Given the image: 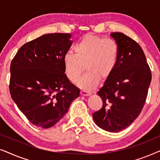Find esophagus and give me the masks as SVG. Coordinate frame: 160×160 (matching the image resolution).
<instances>
[{
	"mask_svg": "<svg viewBox=\"0 0 160 160\" xmlns=\"http://www.w3.org/2000/svg\"><path fill=\"white\" fill-rule=\"evenodd\" d=\"M81 95L82 96H89L91 95V93L89 92H87L85 90H82L81 91Z\"/></svg>",
	"mask_w": 160,
	"mask_h": 160,
	"instance_id": "1",
	"label": "esophagus"
}]
</instances>
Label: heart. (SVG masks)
<instances>
[{
	"label": "heart",
	"mask_w": 160,
	"mask_h": 160,
	"mask_svg": "<svg viewBox=\"0 0 160 160\" xmlns=\"http://www.w3.org/2000/svg\"><path fill=\"white\" fill-rule=\"evenodd\" d=\"M75 54L67 52L62 58L64 72L73 83L79 78L84 65L87 73L78 82L85 90L95 89L100 79L106 81L112 75L119 61V48L111 38L86 35L74 47Z\"/></svg>",
	"instance_id": "obj_1"
}]
</instances>
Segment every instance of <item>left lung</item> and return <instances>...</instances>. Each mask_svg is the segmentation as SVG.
<instances>
[{"label":"left lung","mask_w":160,"mask_h":160,"mask_svg":"<svg viewBox=\"0 0 160 160\" xmlns=\"http://www.w3.org/2000/svg\"><path fill=\"white\" fill-rule=\"evenodd\" d=\"M119 48L114 71L98 92L102 107L92 114L102 130L119 132L130 126L141 113L147 97L152 73L140 45L122 32H112Z\"/></svg>","instance_id":"left-lung-1"}]
</instances>
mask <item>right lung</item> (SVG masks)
Wrapping results in <instances>:
<instances>
[{"label":"right lung","mask_w":160,"mask_h":160,"mask_svg":"<svg viewBox=\"0 0 160 160\" xmlns=\"http://www.w3.org/2000/svg\"><path fill=\"white\" fill-rule=\"evenodd\" d=\"M70 33L43 35L24 44L10 67L12 100L32 124L49 128L64 117L80 89L64 72Z\"/></svg>","instance_id":"1"}]
</instances>
